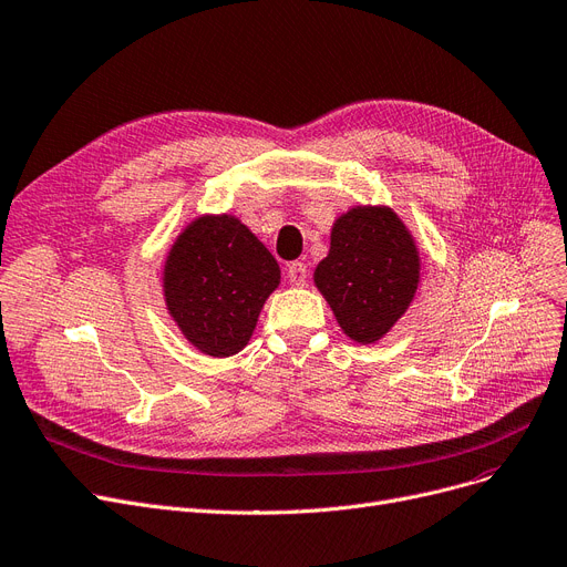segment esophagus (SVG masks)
Listing matches in <instances>:
<instances>
[{"label": "esophagus", "instance_id": "esophagus-1", "mask_svg": "<svg viewBox=\"0 0 567 567\" xmlns=\"http://www.w3.org/2000/svg\"><path fill=\"white\" fill-rule=\"evenodd\" d=\"M287 280L293 287H303L308 282V266L303 261L287 264Z\"/></svg>", "mask_w": 567, "mask_h": 567}]
</instances>
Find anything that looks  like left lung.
<instances>
[{
	"label": "left lung",
	"instance_id": "obj_1",
	"mask_svg": "<svg viewBox=\"0 0 567 567\" xmlns=\"http://www.w3.org/2000/svg\"><path fill=\"white\" fill-rule=\"evenodd\" d=\"M420 282L414 240L391 208H352L336 219L331 250L315 285L340 329L357 342L380 340L408 310Z\"/></svg>",
	"mask_w": 567,
	"mask_h": 567
}]
</instances>
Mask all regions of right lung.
<instances>
[{"mask_svg": "<svg viewBox=\"0 0 567 567\" xmlns=\"http://www.w3.org/2000/svg\"><path fill=\"white\" fill-rule=\"evenodd\" d=\"M280 266L257 236L231 215L192 223L164 266L171 317L196 350L231 357L248 344Z\"/></svg>", "mask_w": 567, "mask_h": 567, "instance_id": "right-lung-1", "label": "right lung"}]
</instances>
